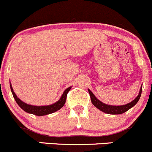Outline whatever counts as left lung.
Segmentation results:
<instances>
[{
    "label": "left lung",
    "instance_id": "1",
    "mask_svg": "<svg viewBox=\"0 0 152 152\" xmlns=\"http://www.w3.org/2000/svg\"><path fill=\"white\" fill-rule=\"evenodd\" d=\"M142 87L141 85L140 89V91H139V94L132 102H129V103L126 104L124 105H120V106H115V105H110V104H106L103 103L102 102L99 101L97 98L95 96V95L92 93V91L88 89V92L90 93V99H91V102L95 107L97 109H99L101 111L104 112V113H107V114L110 115H119L124 113L125 112L128 111L129 109H131L132 107H134L136 104L138 102L139 99H140V96H141L142 93Z\"/></svg>",
    "mask_w": 152,
    "mask_h": 152
}]
</instances>
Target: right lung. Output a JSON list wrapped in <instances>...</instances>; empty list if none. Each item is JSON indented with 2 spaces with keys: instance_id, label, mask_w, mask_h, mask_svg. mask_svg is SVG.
Returning a JSON list of instances; mask_svg holds the SVG:
<instances>
[{
  "instance_id": "right-lung-1",
  "label": "right lung",
  "mask_w": 152,
  "mask_h": 152,
  "mask_svg": "<svg viewBox=\"0 0 152 152\" xmlns=\"http://www.w3.org/2000/svg\"><path fill=\"white\" fill-rule=\"evenodd\" d=\"M10 88L12 95H13L14 99H15L17 104L19 105V107H20L22 110H23L24 111L26 112V113H30V114H33L37 116H43L46 115L50 114V113H55V112H56L57 110H60V109L65 105L67 99V93L70 91V89H71V87H67L66 90L64 91L63 94L62 95V96H61V98L59 99V100H58L57 102L52 104L46 106H34L25 103V102H23V101H21L20 99L17 96V95L15 94V93L14 92L13 88H12L11 83Z\"/></svg>"
}]
</instances>
